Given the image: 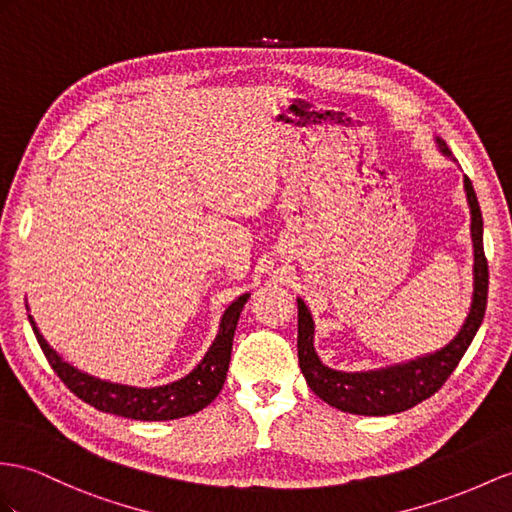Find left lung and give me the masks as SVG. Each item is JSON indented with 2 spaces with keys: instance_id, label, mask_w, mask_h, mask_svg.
<instances>
[{
  "instance_id": "8db88e82",
  "label": "left lung",
  "mask_w": 512,
  "mask_h": 512,
  "mask_svg": "<svg viewBox=\"0 0 512 512\" xmlns=\"http://www.w3.org/2000/svg\"><path fill=\"white\" fill-rule=\"evenodd\" d=\"M436 147L443 156L458 162L450 147L434 136ZM469 215H471V243H473V293L469 313L454 339L441 350L423 354L404 363L386 365L367 371H339L328 365L315 352V321L302 297H297V356L304 378L310 389L323 402L352 415L384 417L395 415L428 400L441 389L443 382L465 356L467 347L476 336L486 310L489 295V265L484 258L482 243V213L471 180L463 178Z\"/></svg>"
}]
</instances>
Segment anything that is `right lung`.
<instances>
[{"instance_id":"obj_1","label":"right lung","mask_w":512,"mask_h":512,"mask_svg":"<svg viewBox=\"0 0 512 512\" xmlns=\"http://www.w3.org/2000/svg\"><path fill=\"white\" fill-rule=\"evenodd\" d=\"M247 299L249 293L236 297L234 302L223 310L219 332L213 345L208 347L204 358L199 360L186 376L160 386H132L110 382L73 367L45 341V336L41 334L30 313L28 319L36 341H39L45 358L49 360V365H52V369L58 373V378L65 382L71 393H76L82 402L95 406L97 410H102V413L128 419L169 421L197 413V410L206 408L219 395L221 386L228 376L236 323H239L241 310L247 304Z\"/></svg>"}]
</instances>
